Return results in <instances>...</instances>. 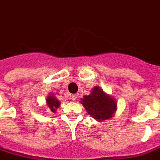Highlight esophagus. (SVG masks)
<instances>
[{"instance_id":"1","label":"esophagus","mask_w":160,"mask_h":160,"mask_svg":"<svg viewBox=\"0 0 160 160\" xmlns=\"http://www.w3.org/2000/svg\"><path fill=\"white\" fill-rule=\"evenodd\" d=\"M71 100L75 101L76 98H77V95H76V94H72V95H71Z\"/></svg>"}]
</instances>
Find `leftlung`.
Returning <instances> with one entry per match:
<instances>
[{"instance_id": "1", "label": "left lung", "mask_w": 160, "mask_h": 160, "mask_svg": "<svg viewBox=\"0 0 160 160\" xmlns=\"http://www.w3.org/2000/svg\"><path fill=\"white\" fill-rule=\"evenodd\" d=\"M80 102L87 112L99 122L111 118L117 110L116 100L98 86L94 87L89 95H84Z\"/></svg>"}]
</instances>
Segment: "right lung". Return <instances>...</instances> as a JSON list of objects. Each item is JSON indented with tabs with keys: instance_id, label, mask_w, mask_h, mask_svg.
Wrapping results in <instances>:
<instances>
[{
	"instance_id": "1",
	"label": "right lung",
	"mask_w": 160,
	"mask_h": 160,
	"mask_svg": "<svg viewBox=\"0 0 160 160\" xmlns=\"http://www.w3.org/2000/svg\"><path fill=\"white\" fill-rule=\"evenodd\" d=\"M46 102L50 111L52 112H55L57 108H58L61 104V102H59L58 98L54 95V93H50V95L48 96V98H46Z\"/></svg>"
}]
</instances>
